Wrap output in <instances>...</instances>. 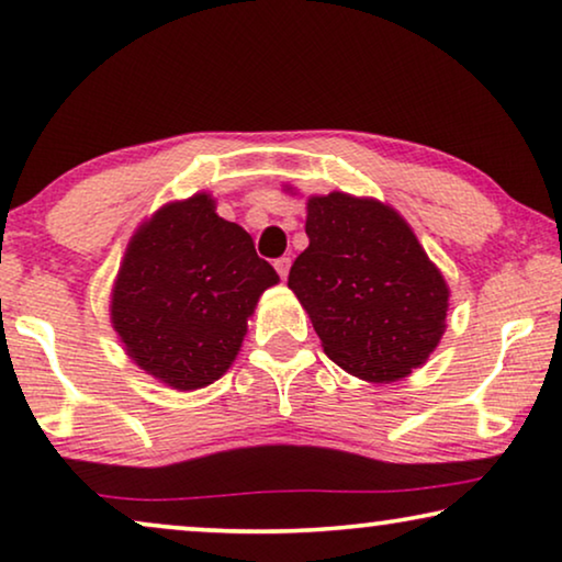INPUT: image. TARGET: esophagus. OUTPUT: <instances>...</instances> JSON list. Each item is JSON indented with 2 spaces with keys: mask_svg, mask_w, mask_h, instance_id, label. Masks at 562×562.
Masks as SVG:
<instances>
[{
  "mask_svg": "<svg viewBox=\"0 0 562 562\" xmlns=\"http://www.w3.org/2000/svg\"><path fill=\"white\" fill-rule=\"evenodd\" d=\"M274 270H278V274L282 280H288V272H290V257H280L274 259Z\"/></svg>",
  "mask_w": 562,
  "mask_h": 562,
  "instance_id": "34e87169",
  "label": "esophagus"
}]
</instances>
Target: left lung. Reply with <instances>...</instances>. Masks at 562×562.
Returning a JSON list of instances; mask_svg holds the SVG:
<instances>
[{"label": "left lung", "mask_w": 562, "mask_h": 562, "mask_svg": "<svg viewBox=\"0 0 562 562\" xmlns=\"http://www.w3.org/2000/svg\"><path fill=\"white\" fill-rule=\"evenodd\" d=\"M292 191V188H284ZM311 244L288 288L323 351L349 374L390 384L413 374L446 334L448 282L392 205L334 191L305 203Z\"/></svg>", "instance_id": "obj_1"}]
</instances>
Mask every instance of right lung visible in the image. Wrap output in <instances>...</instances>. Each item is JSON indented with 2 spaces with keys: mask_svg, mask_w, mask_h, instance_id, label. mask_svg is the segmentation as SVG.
<instances>
[{
  "mask_svg": "<svg viewBox=\"0 0 562 562\" xmlns=\"http://www.w3.org/2000/svg\"><path fill=\"white\" fill-rule=\"evenodd\" d=\"M280 278L209 193L165 203L126 244L109 315L126 357L157 382L193 392L221 379L262 292Z\"/></svg>",
  "mask_w": 562,
  "mask_h": 562,
  "instance_id": "add662e5",
  "label": "right lung"
}]
</instances>
